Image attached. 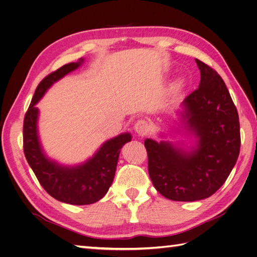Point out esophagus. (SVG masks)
Listing matches in <instances>:
<instances>
[{"instance_id": "1", "label": "esophagus", "mask_w": 257, "mask_h": 257, "mask_svg": "<svg viewBox=\"0 0 257 257\" xmlns=\"http://www.w3.org/2000/svg\"><path fill=\"white\" fill-rule=\"evenodd\" d=\"M134 131L137 135L145 136L148 134V132H149V124L145 120H138L135 123Z\"/></svg>"}]
</instances>
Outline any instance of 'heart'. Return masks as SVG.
Listing matches in <instances>:
<instances>
[{
  "label": "heart",
  "mask_w": 257,
  "mask_h": 257,
  "mask_svg": "<svg viewBox=\"0 0 257 257\" xmlns=\"http://www.w3.org/2000/svg\"><path fill=\"white\" fill-rule=\"evenodd\" d=\"M176 85H177V87H181V85H182V80H181V79L177 80V81H176Z\"/></svg>",
  "instance_id": "b5f03b06"
}]
</instances>
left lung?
<instances>
[{
    "mask_svg": "<svg viewBox=\"0 0 257 257\" xmlns=\"http://www.w3.org/2000/svg\"><path fill=\"white\" fill-rule=\"evenodd\" d=\"M200 71L197 90L179 110L176 133L193 138L186 143H160L147 138L148 170L163 196L195 201L211 196L226 181L240 151V125L226 84L214 69L195 59ZM165 138L164 134H160Z\"/></svg>",
    "mask_w": 257,
    "mask_h": 257,
    "instance_id": "1",
    "label": "left lung"
}]
</instances>
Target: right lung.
<instances>
[{"instance_id": "1", "label": "right lung", "mask_w": 257, "mask_h": 257, "mask_svg": "<svg viewBox=\"0 0 257 257\" xmlns=\"http://www.w3.org/2000/svg\"><path fill=\"white\" fill-rule=\"evenodd\" d=\"M84 59L63 65L41 81L23 122V150L29 165L50 196L69 205H90L103 198L113 181L122 147L132 141L130 133L108 139L90 159L77 165H63L45 153L38 135L40 109L36 104L60 79L79 68Z\"/></svg>"}]
</instances>
